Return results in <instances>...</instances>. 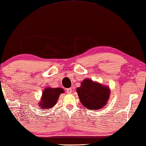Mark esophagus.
Masks as SVG:
<instances>
[{
    "label": "esophagus",
    "mask_w": 146,
    "mask_h": 146,
    "mask_svg": "<svg viewBox=\"0 0 146 146\" xmlns=\"http://www.w3.org/2000/svg\"><path fill=\"white\" fill-rule=\"evenodd\" d=\"M66 91H67V94H70L71 92H72V89H71V88H68V89H67Z\"/></svg>",
    "instance_id": "esophagus-1"
}]
</instances>
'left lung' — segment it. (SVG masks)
<instances>
[{"mask_svg":"<svg viewBox=\"0 0 146 146\" xmlns=\"http://www.w3.org/2000/svg\"><path fill=\"white\" fill-rule=\"evenodd\" d=\"M76 91L82 104L91 111L102 109L105 106L111 93L108 86L94 82L89 79H84Z\"/></svg>","mask_w":146,"mask_h":146,"instance_id":"1","label":"left lung"}]
</instances>
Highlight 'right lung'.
<instances>
[{
    "label": "right lung",
    "mask_w": 146,
    "mask_h": 146,
    "mask_svg": "<svg viewBox=\"0 0 146 146\" xmlns=\"http://www.w3.org/2000/svg\"><path fill=\"white\" fill-rule=\"evenodd\" d=\"M64 92V90L63 89L60 87L58 88L47 87L44 90L38 106L40 107L41 109L46 110L53 108L56 105L60 94Z\"/></svg>",
    "instance_id": "obj_1"
}]
</instances>
